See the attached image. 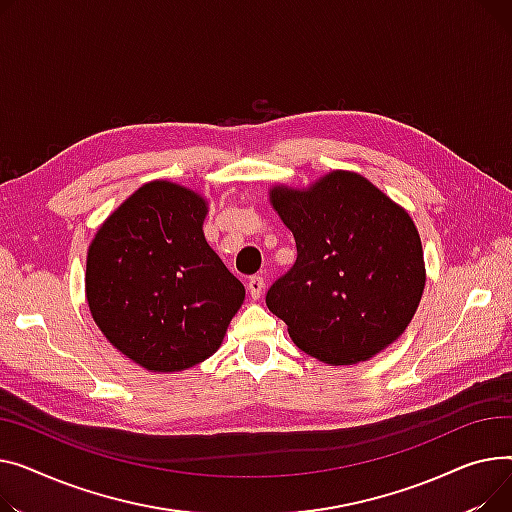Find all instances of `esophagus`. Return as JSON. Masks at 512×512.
<instances>
[{
  "instance_id": "34e87169",
  "label": "esophagus",
  "mask_w": 512,
  "mask_h": 512,
  "mask_svg": "<svg viewBox=\"0 0 512 512\" xmlns=\"http://www.w3.org/2000/svg\"><path fill=\"white\" fill-rule=\"evenodd\" d=\"M248 291H250L252 299H258V297L262 295V291H264V279H262L260 275L250 277V279H248Z\"/></svg>"
}]
</instances>
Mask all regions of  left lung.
<instances>
[{
  "label": "left lung",
  "mask_w": 512,
  "mask_h": 512,
  "mask_svg": "<svg viewBox=\"0 0 512 512\" xmlns=\"http://www.w3.org/2000/svg\"><path fill=\"white\" fill-rule=\"evenodd\" d=\"M293 266L266 291L293 343L320 362H366L397 341L426 285L422 239L405 210L366 177L333 171L310 190L275 188Z\"/></svg>",
  "instance_id": "left-lung-1"
}]
</instances>
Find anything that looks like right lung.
<instances>
[{"instance_id": "add662e5", "label": "right lung", "mask_w": 512, "mask_h": 512, "mask_svg": "<svg viewBox=\"0 0 512 512\" xmlns=\"http://www.w3.org/2000/svg\"><path fill=\"white\" fill-rule=\"evenodd\" d=\"M206 202L177 184L138 188L101 225L86 258L90 314L109 343L150 372L213 355L246 289L206 244Z\"/></svg>"}]
</instances>
